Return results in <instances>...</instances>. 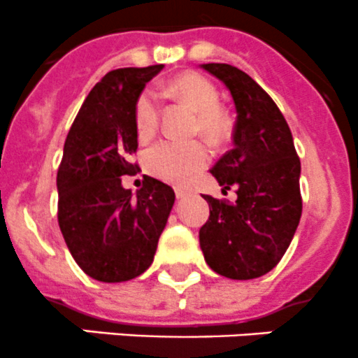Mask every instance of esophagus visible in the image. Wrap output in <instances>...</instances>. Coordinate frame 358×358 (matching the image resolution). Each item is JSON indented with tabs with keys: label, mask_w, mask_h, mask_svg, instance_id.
Returning <instances> with one entry per match:
<instances>
[{
	"label": "esophagus",
	"mask_w": 358,
	"mask_h": 358,
	"mask_svg": "<svg viewBox=\"0 0 358 358\" xmlns=\"http://www.w3.org/2000/svg\"><path fill=\"white\" fill-rule=\"evenodd\" d=\"M187 194H191V191L187 187H176V196L178 198H186Z\"/></svg>",
	"instance_id": "1"
}]
</instances>
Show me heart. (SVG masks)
I'll return each mask as SVG.
<instances>
[{
  "label": "heart",
  "instance_id": "obj_1",
  "mask_svg": "<svg viewBox=\"0 0 358 358\" xmlns=\"http://www.w3.org/2000/svg\"><path fill=\"white\" fill-rule=\"evenodd\" d=\"M169 92L196 111V132L210 143H221L229 134V120L224 109L219 108V92L210 80L187 71L169 83ZM160 120V104L157 92L146 88L137 97L134 122L141 137L153 136ZM208 160L207 148L201 143L160 141L146 151V169L155 178L167 182H184L191 174L200 171Z\"/></svg>",
  "mask_w": 358,
  "mask_h": 358
}]
</instances>
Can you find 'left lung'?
Listing matches in <instances>:
<instances>
[{
	"mask_svg": "<svg viewBox=\"0 0 358 358\" xmlns=\"http://www.w3.org/2000/svg\"><path fill=\"white\" fill-rule=\"evenodd\" d=\"M200 67L226 85L236 109L233 150L210 171L222 193L235 187L236 200L203 194L210 215L200 247L215 273L250 280L273 270L294 238L303 210L301 162L284 115L249 74L229 64Z\"/></svg>",
	"mask_w": 358,
	"mask_h": 358,
	"instance_id": "obj_1",
	"label": "left lung"
}]
</instances>
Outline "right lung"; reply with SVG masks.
I'll return each instance as SVG.
<instances>
[{
  "label": "right lung",
  "instance_id": "obj_1",
  "mask_svg": "<svg viewBox=\"0 0 358 358\" xmlns=\"http://www.w3.org/2000/svg\"><path fill=\"white\" fill-rule=\"evenodd\" d=\"M164 64L123 67L90 90L64 143L57 172L59 226L78 266L99 282L139 277L153 263L174 207V189L144 176L132 193L123 176L137 174L136 101Z\"/></svg>",
  "mask_w": 358,
  "mask_h": 358
}]
</instances>
